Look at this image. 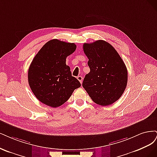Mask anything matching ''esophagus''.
<instances>
[{
    "label": "esophagus",
    "mask_w": 157,
    "mask_h": 157,
    "mask_svg": "<svg viewBox=\"0 0 157 157\" xmlns=\"http://www.w3.org/2000/svg\"><path fill=\"white\" fill-rule=\"evenodd\" d=\"M78 79L79 80V82L81 83H82V82H83V77L82 76H81V75H79V76H78Z\"/></svg>",
    "instance_id": "esophagus-1"
}]
</instances>
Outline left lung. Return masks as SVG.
Listing matches in <instances>:
<instances>
[{
  "instance_id": "left-lung-1",
  "label": "left lung",
  "mask_w": 157,
  "mask_h": 157,
  "mask_svg": "<svg viewBox=\"0 0 157 157\" xmlns=\"http://www.w3.org/2000/svg\"><path fill=\"white\" fill-rule=\"evenodd\" d=\"M83 48L90 68L83 79V87L96 104H112L122 96L127 85L128 72L124 63L112 45L104 40L85 43Z\"/></svg>"
}]
</instances>
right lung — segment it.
<instances>
[{
	"mask_svg": "<svg viewBox=\"0 0 157 157\" xmlns=\"http://www.w3.org/2000/svg\"><path fill=\"white\" fill-rule=\"evenodd\" d=\"M76 45L57 39L49 40L33 59L28 71V82L34 96L52 108L63 105L81 83L72 76L66 59Z\"/></svg>",
	"mask_w": 157,
	"mask_h": 157,
	"instance_id": "obj_1",
	"label": "right lung"
}]
</instances>
